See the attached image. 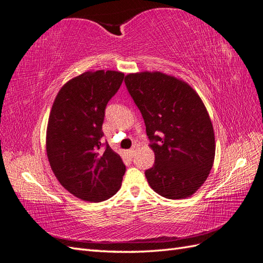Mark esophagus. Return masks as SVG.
<instances>
[{
    "mask_svg": "<svg viewBox=\"0 0 263 263\" xmlns=\"http://www.w3.org/2000/svg\"><path fill=\"white\" fill-rule=\"evenodd\" d=\"M128 154H129L130 158H133L134 155L136 154V148H135V147H132V148L129 149V151H128Z\"/></svg>",
    "mask_w": 263,
    "mask_h": 263,
    "instance_id": "obj_1",
    "label": "esophagus"
}]
</instances>
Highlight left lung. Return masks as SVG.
<instances>
[{
	"instance_id": "8db88e82",
	"label": "left lung",
	"mask_w": 263,
	"mask_h": 263,
	"mask_svg": "<svg viewBox=\"0 0 263 263\" xmlns=\"http://www.w3.org/2000/svg\"><path fill=\"white\" fill-rule=\"evenodd\" d=\"M128 93L145 122L155 155L147 183L167 199H185L200 189L212 168L216 143L210 117L190 85L162 72L126 76Z\"/></svg>"
}]
</instances>
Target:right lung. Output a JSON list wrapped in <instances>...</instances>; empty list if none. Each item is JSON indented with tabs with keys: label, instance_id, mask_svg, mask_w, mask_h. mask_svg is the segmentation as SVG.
<instances>
[{
	"label": "right lung",
	"instance_id": "obj_1",
	"mask_svg": "<svg viewBox=\"0 0 263 263\" xmlns=\"http://www.w3.org/2000/svg\"><path fill=\"white\" fill-rule=\"evenodd\" d=\"M125 74L87 71L72 78L58 93L46 133V151L60 184L84 201L100 202L119 191L126 165L111 149L102 125L105 108Z\"/></svg>",
	"mask_w": 263,
	"mask_h": 263
}]
</instances>
